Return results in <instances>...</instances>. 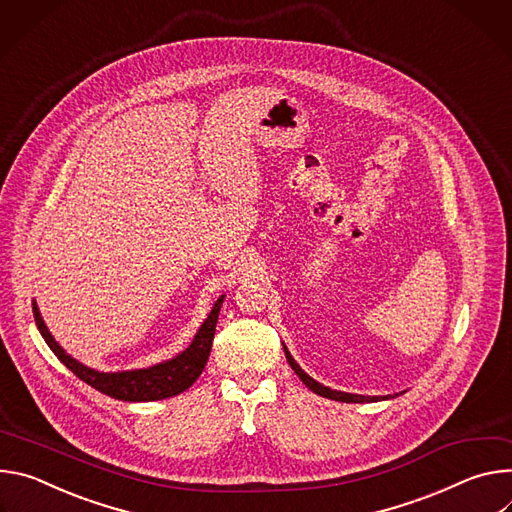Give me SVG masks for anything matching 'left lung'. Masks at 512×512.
I'll list each match as a JSON object with an SVG mask.
<instances>
[{"instance_id":"left-lung-1","label":"left lung","mask_w":512,"mask_h":512,"mask_svg":"<svg viewBox=\"0 0 512 512\" xmlns=\"http://www.w3.org/2000/svg\"><path fill=\"white\" fill-rule=\"evenodd\" d=\"M285 356H287V360H289L291 368L295 370V374L303 380V384H305L307 388H311L315 394L325 396V399H331V401H342V403H374V401H384V399H388V396H390V394H386V396H362V394H350V392H342V390H331L329 386L319 384V382H317V380H313L307 372H303V370H301V366L293 360V356H291V352L287 350V346H285Z\"/></svg>"}]
</instances>
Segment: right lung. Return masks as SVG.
I'll use <instances>...</instances> for the list:
<instances>
[{"label": "right lung", "instance_id": "add662e5", "mask_svg": "<svg viewBox=\"0 0 512 512\" xmlns=\"http://www.w3.org/2000/svg\"><path fill=\"white\" fill-rule=\"evenodd\" d=\"M221 303H223V297L215 301L211 313L207 315L191 346L185 352H181L173 360L160 362L156 366L142 368V370H126V372H97L93 368L83 366L54 342V337L50 335L48 327L40 317L36 301H32V311L44 342L54 352V356L59 358L75 376H79L83 382H87L95 390L111 396V399L128 401V403H146V401H160V399H168V396L181 394L199 378L211 352V342L215 335Z\"/></svg>", "mask_w": 512, "mask_h": 512}]
</instances>
